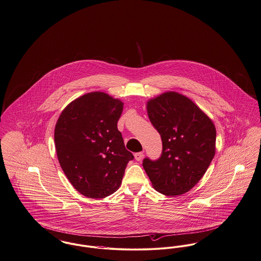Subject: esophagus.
I'll return each mask as SVG.
<instances>
[{
	"label": "esophagus",
	"instance_id": "obj_1",
	"mask_svg": "<svg viewBox=\"0 0 261 261\" xmlns=\"http://www.w3.org/2000/svg\"><path fill=\"white\" fill-rule=\"evenodd\" d=\"M134 156H135L136 161H141L143 159V156H144V153H143V152H138V153H135Z\"/></svg>",
	"mask_w": 261,
	"mask_h": 261
}]
</instances>
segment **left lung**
Wrapping results in <instances>:
<instances>
[{
    "label": "left lung",
    "instance_id": "8db88e82",
    "mask_svg": "<svg viewBox=\"0 0 261 261\" xmlns=\"http://www.w3.org/2000/svg\"><path fill=\"white\" fill-rule=\"evenodd\" d=\"M147 109L161 135L163 151L154 161L145 158L143 168L160 193L184 194L202 178L214 158V124L193 101L177 92L151 99Z\"/></svg>",
    "mask_w": 261,
    "mask_h": 261
}]
</instances>
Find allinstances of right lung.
Wrapping results in <instances>:
<instances>
[{"label":"right lung","instance_id":"obj_1","mask_svg":"<svg viewBox=\"0 0 261 261\" xmlns=\"http://www.w3.org/2000/svg\"><path fill=\"white\" fill-rule=\"evenodd\" d=\"M123 102L105 92H90L72 101L56 123L54 141L62 169L77 191L105 198L121 184L129 161L117 122Z\"/></svg>","mask_w":261,"mask_h":261}]
</instances>
